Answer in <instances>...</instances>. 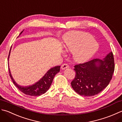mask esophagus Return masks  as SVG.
<instances>
[{
    "mask_svg": "<svg viewBox=\"0 0 122 122\" xmlns=\"http://www.w3.org/2000/svg\"><path fill=\"white\" fill-rule=\"evenodd\" d=\"M69 68V66L67 64H64L62 65L61 66V68L62 69H63V70H64V69H66V68Z\"/></svg>",
    "mask_w": 122,
    "mask_h": 122,
    "instance_id": "34e87169",
    "label": "esophagus"
}]
</instances>
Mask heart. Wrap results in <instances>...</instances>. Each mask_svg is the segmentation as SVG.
Returning a JSON list of instances; mask_svg holds the SVG:
<instances>
[{"instance_id":"1","label":"heart","mask_w":122,"mask_h":122,"mask_svg":"<svg viewBox=\"0 0 122 122\" xmlns=\"http://www.w3.org/2000/svg\"><path fill=\"white\" fill-rule=\"evenodd\" d=\"M64 49L73 53L75 60L83 63L94 56L99 48L98 44L90 34L80 31L68 33L64 39Z\"/></svg>"}]
</instances>
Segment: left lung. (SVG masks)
I'll list each match as a JSON object with an SVG mask.
<instances>
[{"instance_id":"8db88e82","label":"left lung","mask_w":122,"mask_h":122,"mask_svg":"<svg viewBox=\"0 0 122 122\" xmlns=\"http://www.w3.org/2000/svg\"><path fill=\"white\" fill-rule=\"evenodd\" d=\"M74 67L76 75L71 82L74 90L81 96L97 95L107 86L112 78L115 68L112 51L103 59H94Z\"/></svg>"}]
</instances>
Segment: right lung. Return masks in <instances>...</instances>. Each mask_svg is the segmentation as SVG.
<instances>
[{"instance_id":"obj_1","label":"right lung","mask_w":122,"mask_h":122,"mask_svg":"<svg viewBox=\"0 0 122 122\" xmlns=\"http://www.w3.org/2000/svg\"><path fill=\"white\" fill-rule=\"evenodd\" d=\"M24 30L22 31L20 33L19 35ZM11 50V49H10ZM10 50L9 54L8 56V61L10 53ZM60 66H55L53 68H51L50 69H49L48 71L45 74V75L42 77L40 80H39L38 81L35 83L33 85L27 86H22L18 85V84L16 83L14 78H12V76L10 73V71L8 67L9 71V76L10 77L11 80L13 82V83L15 84L17 88H18L21 92H23L25 94L27 95H30L31 96H40L42 94L45 93L48 90L49 87L51 85V84L53 82V79L54 78L57 73L60 71Z\"/></svg>"}]
</instances>
